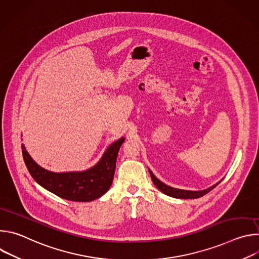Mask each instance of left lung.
Instances as JSON below:
<instances>
[{
	"label": "left lung",
	"mask_w": 259,
	"mask_h": 259,
	"mask_svg": "<svg viewBox=\"0 0 259 259\" xmlns=\"http://www.w3.org/2000/svg\"><path fill=\"white\" fill-rule=\"evenodd\" d=\"M149 171H150L152 180H153L155 186L157 187V189L159 191H161L163 194H165V195H167L169 197H172V198H176V199H198V198H201L204 195H206L207 193H209L211 190H213L217 186V184H219L221 182V180H220L217 183L213 184L212 187H210V188H208L206 190H202V191H187V190L175 189V188L167 186V184H165L160 179H158L150 169H149Z\"/></svg>",
	"instance_id": "8db88e82"
}]
</instances>
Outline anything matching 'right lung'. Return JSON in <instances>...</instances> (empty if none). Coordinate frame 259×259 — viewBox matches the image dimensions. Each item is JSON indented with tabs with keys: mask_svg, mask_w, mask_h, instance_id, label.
<instances>
[{
	"mask_svg": "<svg viewBox=\"0 0 259 259\" xmlns=\"http://www.w3.org/2000/svg\"><path fill=\"white\" fill-rule=\"evenodd\" d=\"M125 137L110 144L100 160L84 171L52 172L36 164L22 144V156L32 178L45 190L75 202H91L103 196L113 183L117 156Z\"/></svg>",
	"mask_w": 259,
	"mask_h": 259,
	"instance_id": "add662e5",
	"label": "right lung"
}]
</instances>
